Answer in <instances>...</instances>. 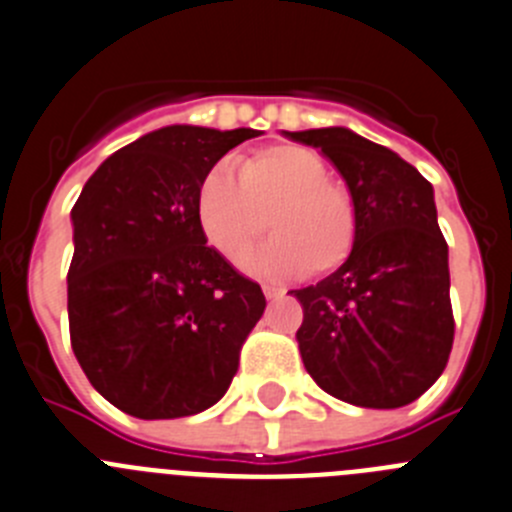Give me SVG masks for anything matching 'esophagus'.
Instances as JSON below:
<instances>
[{
	"instance_id": "esophagus-1",
	"label": "esophagus",
	"mask_w": 512,
	"mask_h": 512,
	"mask_svg": "<svg viewBox=\"0 0 512 512\" xmlns=\"http://www.w3.org/2000/svg\"><path fill=\"white\" fill-rule=\"evenodd\" d=\"M262 290H265L267 298H283L285 293H288V290L280 288V285H265V288H262Z\"/></svg>"
}]
</instances>
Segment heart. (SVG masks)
<instances>
[{"label": "heart", "mask_w": 512, "mask_h": 512, "mask_svg": "<svg viewBox=\"0 0 512 512\" xmlns=\"http://www.w3.org/2000/svg\"><path fill=\"white\" fill-rule=\"evenodd\" d=\"M196 216L209 245L245 267L270 227L260 255L267 273H336L357 250L359 209L352 188L331 178L306 147L267 145L237 163V181L216 168L201 181Z\"/></svg>", "instance_id": "1"}]
</instances>
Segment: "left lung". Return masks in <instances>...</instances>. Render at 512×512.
Here are the masks:
<instances>
[{"instance_id":"8db88e82","label":"left lung","mask_w":512,"mask_h":512,"mask_svg":"<svg viewBox=\"0 0 512 512\" xmlns=\"http://www.w3.org/2000/svg\"><path fill=\"white\" fill-rule=\"evenodd\" d=\"M285 135L321 147L359 209L357 250L347 265L290 290L303 306L296 331L303 365L344 403H413L439 380L454 344L449 247L434 188L393 150L344 127Z\"/></svg>"}]
</instances>
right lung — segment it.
Masks as SVG:
<instances>
[{"mask_svg":"<svg viewBox=\"0 0 512 512\" xmlns=\"http://www.w3.org/2000/svg\"><path fill=\"white\" fill-rule=\"evenodd\" d=\"M257 135L163 127L104 160L73 204L71 347L119 411L193 416L232 385L265 296L206 245L196 199L211 168Z\"/></svg>","mask_w":512,"mask_h":512,"instance_id":"add662e5","label":"right lung"}]
</instances>
